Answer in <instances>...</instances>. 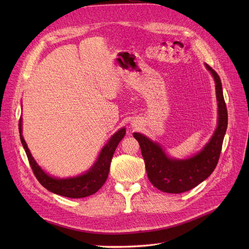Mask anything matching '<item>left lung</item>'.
<instances>
[{
	"instance_id": "8db88e82",
	"label": "left lung",
	"mask_w": 249,
	"mask_h": 249,
	"mask_svg": "<svg viewBox=\"0 0 249 249\" xmlns=\"http://www.w3.org/2000/svg\"><path fill=\"white\" fill-rule=\"evenodd\" d=\"M216 84L219 120L215 133L208 144L193 158L184 160L169 159L160 145L142 135L133 133L139 142L147 177L151 184L164 193L179 194L197 187L210 176L218 163L228 124V113L218 73L206 64Z\"/></svg>"
}]
</instances>
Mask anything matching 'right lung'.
<instances>
[{"instance_id":"add662e5","label":"right lung","mask_w":249,"mask_h":249,"mask_svg":"<svg viewBox=\"0 0 249 249\" xmlns=\"http://www.w3.org/2000/svg\"><path fill=\"white\" fill-rule=\"evenodd\" d=\"M19 132H20V139L22 142V145L25 149L26 154H27L30 166L38 181L40 182L45 189L56 195H60V196H63V197L72 198V199H80L97 193L103 187L109 175L110 164H111V160L113 158V154L115 152V149L117 145L119 144V142L122 140V138L124 137L126 131H125V128H122L120 130H118V132H116L111 137L109 142L102 149L98 160L88 173L80 177L65 178V179L51 178L50 176L46 175L40 168V166L36 163V161L32 158V155L27 147V144H26V142L22 136L21 118L19 121Z\"/></svg>"}]
</instances>
